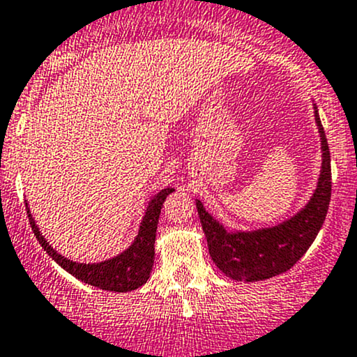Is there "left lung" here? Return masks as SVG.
I'll list each match as a JSON object with an SVG mask.
<instances>
[{"instance_id": "obj_1", "label": "left lung", "mask_w": 357, "mask_h": 357, "mask_svg": "<svg viewBox=\"0 0 357 357\" xmlns=\"http://www.w3.org/2000/svg\"><path fill=\"white\" fill-rule=\"evenodd\" d=\"M315 121L322 142V171L310 202L298 213L280 225L252 232H227L225 227L205 210L197 199V210L203 232L208 242V252L223 274L237 281H262L287 273L307 252L317 234L322 229L332 193L331 152L319 109Z\"/></svg>"}]
</instances>
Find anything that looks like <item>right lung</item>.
<instances>
[{
    "label": "right lung",
    "mask_w": 357,
    "mask_h": 357,
    "mask_svg": "<svg viewBox=\"0 0 357 357\" xmlns=\"http://www.w3.org/2000/svg\"><path fill=\"white\" fill-rule=\"evenodd\" d=\"M172 188L160 190L154 198L149 202L146 215H144L142 222H140L139 234H137L135 241L127 250L119 254L116 257L107 259L103 262H93V264H83V262H74L68 257L61 256L57 250H54L45 241L44 236L38 230L37 223H35L32 213H30L29 205H26V213H29L30 225L40 242L44 250L52 257L54 261L61 266L62 269L73 274L77 280L84 281V283L91 284L100 289H107V291L116 293H127L132 289L142 287L149 280L152 271V264H154V244H155V230H158L160 208H162L164 199L169 193H172Z\"/></svg>",
    "instance_id": "obj_1"
}]
</instances>
